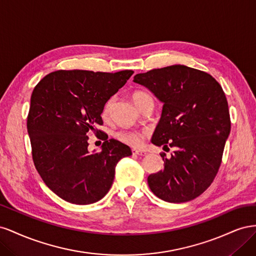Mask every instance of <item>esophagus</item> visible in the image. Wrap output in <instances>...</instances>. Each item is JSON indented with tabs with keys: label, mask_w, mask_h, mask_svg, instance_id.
<instances>
[{
	"label": "esophagus",
	"mask_w": 256,
	"mask_h": 256,
	"mask_svg": "<svg viewBox=\"0 0 256 256\" xmlns=\"http://www.w3.org/2000/svg\"><path fill=\"white\" fill-rule=\"evenodd\" d=\"M132 154H136V156H146V152L140 150H132Z\"/></svg>",
	"instance_id": "1"
}]
</instances>
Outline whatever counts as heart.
Returning <instances> with one entry per match:
<instances>
[{
  "instance_id": "b5f03b06",
  "label": "heart",
  "mask_w": 256,
  "mask_h": 256,
  "mask_svg": "<svg viewBox=\"0 0 256 256\" xmlns=\"http://www.w3.org/2000/svg\"><path fill=\"white\" fill-rule=\"evenodd\" d=\"M150 97L148 94H146L144 92H134L132 94V100L138 106H140L142 104V102L146 98ZM114 104V98H110L106 100V102L104 106V110H102V115L104 118L106 116H109L111 110H112V106ZM116 138L120 140V142L125 143L129 146H132V147H138L141 146L143 143V138H144V134L142 132H138V131H134V130H122V131H118V134H115Z\"/></svg>"
}]
</instances>
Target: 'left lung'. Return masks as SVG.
<instances>
[{"instance_id": "left-lung-1", "label": "left lung", "mask_w": 256, "mask_h": 256, "mask_svg": "<svg viewBox=\"0 0 256 256\" xmlns=\"http://www.w3.org/2000/svg\"><path fill=\"white\" fill-rule=\"evenodd\" d=\"M164 102L152 143L173 147L164 171L150 174L152 193L170 203L194 200L212 184L219 171L230 131L228 104L214 78L184 65L152 69L134 76Z\"/></svg>"}]
</instances>
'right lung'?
Masks as SVG:
<instances>
[{
  "mask_svg": "<svg viewBox=\"0 0 256 256\" xmlns=\"http://www.w3.org/2000/svg\"><path fill=\"white\" fill-rule=\"evenodd\" d=\"M132 70L94 72L58 70L44 76L30 96L28 132L35 168L44 182L69 203L98 202L110 190L118 162L130 147L104 138L102 150L90 154V132L102 134V110Z\"/></svg>",
  "mask_w": 256,
  "mask_h": 256,
  "instance_id": "add662e5",
  "label": "right lung"
}]
</instances>
